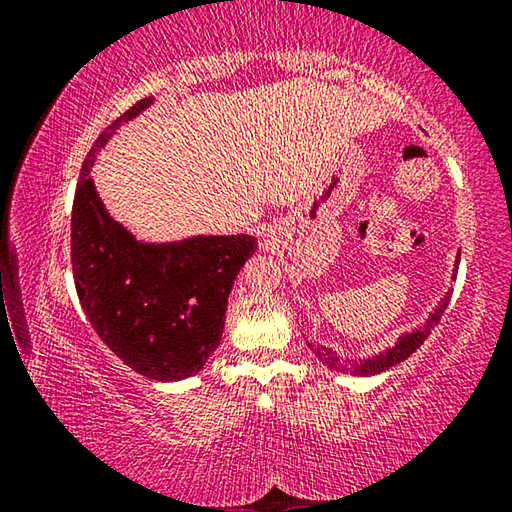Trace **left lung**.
Segmentation results:
<instances>
[{
  "instance_id": "left-lung-1",
  "label": "left lung",
  "mask_w": 512,
  "mask_h": 512,
  "mask_svg": "<svg viewBox=\"0 0 512 512\" xmlns=\"http://www.w3.org/2000/svg\"><path fill=\"white\" fill-rule=\"evenodd\" d=\"M449 298H452V296H449V293H447V296L443 298V302H440V305L436 307V311H433L431 318L427 320V323H424L422 329H418V332H413V334L402 336V339L397 341L395 348L386 350V352H379L377 357H372V359L343 361V359L336 357V354L329 350V348H323V345H316V348H311V350L316 352V357L323 361L327 368H332L336 372H352V375H363V377L377 375V372H384L388 368L397 366V363H402L404 359H409L411 354L420 348V345L424 343V339H427V336L431 334V329L440 323V316L445 314V309L449 305Z\"/></svg>"
}]
</instances>
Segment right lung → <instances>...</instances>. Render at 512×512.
<instances>
[{
  "label": "right lung",
  "mask_w": 512,
  "mask_h": 512,
  "mask_svg": "<svg viewBox=\"0 0 512 512\" xmlns=\"http://www.w3.org/2000/svg\"><path fill=\"white\" fill-rule=\"evenodd\" d=\"M151 101H137L112 121L83 162L72 207V271L99 339L140 375L178 381L196 375L221 343L230 289L257 239L192 237L149 246L110 219L90 169L110 135Z\"/></svg>",
  "instance_id": "add662e5"
}]
</instances>
